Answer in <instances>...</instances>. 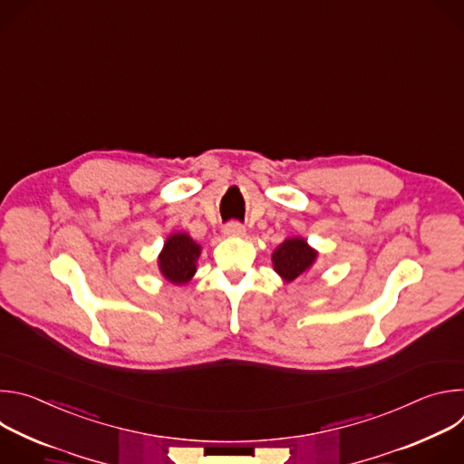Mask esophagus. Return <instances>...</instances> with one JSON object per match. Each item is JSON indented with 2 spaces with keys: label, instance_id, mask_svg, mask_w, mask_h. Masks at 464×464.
I'll return each instance as SVG.
<instances>
[{
  "label": "esophagus",
  "instance_id": "34e87169",
  "mask_svg": "<svg viewBox=\"0 0 464 464\" xmlns=\"http://www.w3.org/2000/svg\"><path fill=\"white\" fill-rule=\"evenodd\" d=\"M224 233L227 237H242L246 233V229H244V226L240 222H227L224 226Z\"/></svg>",
  "mask_w": 464,
  "mask_h": 464
}]
</instances>
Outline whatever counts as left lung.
Returning a JSON list of instances; mask_svg holds the SVG:
<instances>
[{
    "label": "left lung",
    "mask_w": 464,
    "mask_h": 464,
    "mask_svg": "<svg viewBox=\"0 0 464 464\" xmlns=\"http://www.w3.org/2000/svg\"><path fill=\"white\" fill-rule=\"evenodd\" d=\"M317 253L303 238H288L274 251V268L286 281L303 276L315 260Z\"/></svg>",
    "instance_id": "left-lung-1"
}]
</instances>
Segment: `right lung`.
Returning a JSON list of instances; mask_svg holds the SVG:
<instances>
[{"label":"right lung","instance_id":"1","mask_svg":"<svg viewBox=\"0 0 464 464\" xmlns=\"http://www.w3.org/2000/svg\"><path fill=\"white\" fill-rule=\"evenodd\" d=\"M198 256H200V246L188 235L176 233L165 242L160 255V270L167 281L185 285L196 272Z\"/></svg>","mask_w":464,"mask_h":464}]
</instances>
